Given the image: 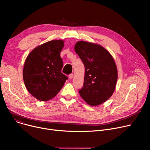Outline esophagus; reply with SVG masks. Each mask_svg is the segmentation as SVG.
I'll list each match as a JSON object with an SVG mask.
<instances>
[{
    "label": "esophagus",
    "instance_id": "34e87169",
    "mask_svg": "<svg viewBox=\"0 0 150 150\" xmlns=\"http://www.w3.org/2000/svg\"><path fill=\"white\" fill-rule=\"evenodd\" d=\"M73 77H74V74H70V75H69V78L70 80L72 79V78Z\"/></svg>",
    "mask_w": 150,
    "mask_h": 150
}]
</instances>
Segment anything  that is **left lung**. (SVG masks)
Wrapping results in <instances>:
<instances>
[{
    "label": "left lung",
    "mask_w": 150,
    "mask_h": 150,
    "mask_svg": "<svg viewBox=\"0 0 150 150\" xmlns=\"http://www.w3.org/2000/svg\"><path fill=\"white\" fill-rule=\"evenodd\" d=\"M75 51L85 68L83 86L78 92L91 106L104 103L112 95L117 81L112 57L102 46L86 41L77 42Z\"/></svg>",
    "instance_id": "left-lung-1"
}]
</instances>
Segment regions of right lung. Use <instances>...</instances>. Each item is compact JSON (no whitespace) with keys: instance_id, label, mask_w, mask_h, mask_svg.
I'll list each match as a JSON object with an SVG mask.
<instances>
[{"instance_id":"add662e5","label":"right lung","mask_w":150,"mask_h":150,"mask_svg":"<svg viewBox=\"0 0 150 150\" xmlns=\"http://www.w3.org/2000/svg\"><path fill=\"white\" fill-rule=\"evenodd\" d=\"M64 41L53 40L39 45L26 58L23 78L27 91L40 101L53 98L68 79L61 72L62 59L60 52Z\"/></svg>"}]
</instances>
